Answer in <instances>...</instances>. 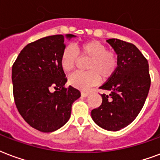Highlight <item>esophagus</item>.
Returning a JSON list of instances; mask_svg holds the SVG:
<instances>
[{"label": "esophagus", "instance_id": "34e87169", "mask_svg": "<svg viewBox=\"0 0 160 160\" xmlns=\"http://www.w3.org/2000/svg\"><path fill=\"white\" fill-rule=\"evenodd\" d=\"M89 94L90 93H89V92H86V91H82V92H81V95H82L83 96H85V97L88 96Z\"/></svg>", "mask_w": 160, "mask_h": 160}]
</instances>
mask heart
I'll list each match as a JSON object with an SVG mask.
<instances>
[{"instance_id":"1","label":"heart","mask_w":160,"mask_h":160,"mask_svg":"<svg viewBox=\"0 0 160 160\" xmlns=\"http://www.w3.org/2000/svg\"><path fill=\"white\" fill-rule=\"evenodd\" d=\"M89 59L86 64V72H76L69 77L70 85L80 89H88L102 80H108L115 75L119 65V58L114 51L107 50L104 43L91 40L72 46H66L60 55L61 68L65 72H70L77 66L80 57Z\"/></svg>"}]
</instances>
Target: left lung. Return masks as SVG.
I'll return each mask as SVG.
<instances>
[{
	"label": "left lung",
	"instance_id": "8db88e82",
	"mask_svg": "<svg viewBox=\"0 0 160 160\" xmlns=\"http://www.w3.org/2000/svg\"><path fill=\"white\" fill-rule=\"evenodd\" d=\"M119 58L115 75L100 89L102 103L91 111V118L98 126L108 131H118L137 118L145 103L151 79L147 58L131 42L117 38L107 40Z\"/></svg>",
	"mask_w": 160,
	"mask_h": 160
}]
</instances>
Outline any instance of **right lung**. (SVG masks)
Wrapping results in <instances>:
<instances>
[{
    "mask_svg": "<svg viewBox=\"0 0 160 160\" xmlns=\"http://www.w3.org/2000/svg\"><path fill=\"white\" fill-rule=\"evenodd\" d=\"M72 37L66 35L67 38ZM64 42L61 34L30 42L12 65L16 107L30 126L43 132L64 126L70 118L73 102L80 96L79 90L71 85L65 87L67 78L60 65Z\"/></svg>",
    "mask_w": 160,
    "mask_h": 160,
    "instance_id": "right-lung-1",
    "label": "right lung"
}]
</instances>
